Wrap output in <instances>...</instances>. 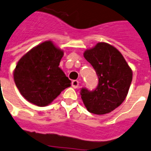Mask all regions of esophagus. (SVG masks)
<instances>
[{"mask_svg":"<svg viewBox=\"0 0 151 151\" xmlns=\"http://www.w3.org/2000/svg\"><path fill=\"white\" fill-rule=\"evenodd\" d=\"M71 84H72V86H73L74 89H76V88H78V85H79V82H78V80H73Z\"/></svg>","mask_w":151,"mask_h":151,"instance_id":"esophagus-1","label":"esophagus"}]
</instances>
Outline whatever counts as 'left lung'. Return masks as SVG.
Returning <instances> with one entry per match:
<instances>
[{"instance_id": "8db88e82", "label": "left lung", "mask_w": 151, "mask_h": 151, "mask_svg": "<svg viewBox=\"0 0 151 151\" xmlns=\"http://www.w3.org/2000/svg\"><path fill=\"white\" fill-rule=\"evenodd\" d=\"M84 57L95 69L99 80L95 89H81L83 103L94 114L113 111L127 95L133 78L131 68L116 48L104 42L86 51Z\"/></svg>"}]
</instances>
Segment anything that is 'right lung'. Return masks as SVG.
Listing matches in <instances>:
<instances>
[{"label": "right lung", "mask_w": 151, "mask_h": 151, "mask_svg": "<svg viewBox=\"0 0 151 151\" xmlns=\"http://www.w3.org/2000/svg\"><path fill=\"white\" fill-rule=\"evenodd\" d=\"M63 52L45 42L25 54L17 62L14 79L20 93L38 106L51 103L71 81L58 65Z\"/></svg>", "instance_id": "right-lung-1"}]
</instances>
